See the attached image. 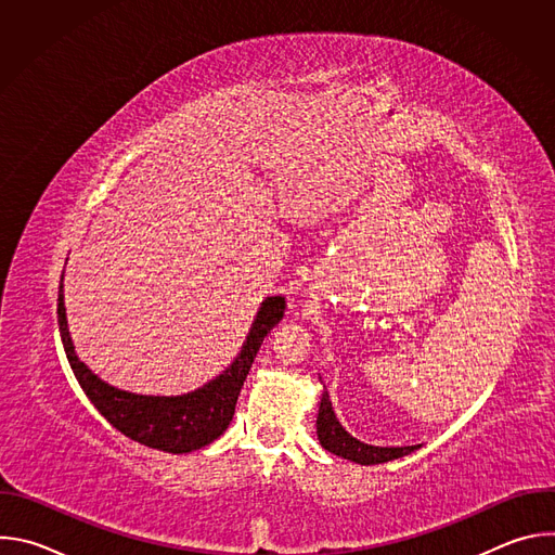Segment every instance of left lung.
Returning <instances> with one entry per match:
<instances>
[{
	"label": "left lung",
	"mask_w": 555,
	"mask_h": 555,
	"mask_svg": "<svg viewBox=\"0 0 555 555\" xmlns=\"http://www.w3.org/2000/svg\"><path fill=\"white\" fill-rule=\"evenodd\" d=\"M315 435H319V441L325 450H330L336 456L360 463V465L386 463V461H392V459L406 456V454L415 452L417 448H422V446L382 448V446H371V443H364V441L356 439L338 422V417L334 413V406H332V400H330V392L325 390V386H323L321 404H319V417H315Z\"/></svg>",
	"instance_id": "left-lung-1"
}]
</instances>
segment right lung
<instances>
[{"label":"right lung","mask_w":555,"mask_h":555,"mask_svg":"<svg viewBox=\"0 0 555 555\" xmlns=\"http://www.w3.org/2000/svg\"><path fill=\"white\" fill-rule=\"evenodd\" d=\"M59 332L67 362L94 404V409L125 437L171 454H186L212 443L232 422L236 398L250 373L263 338L285 313V296H268L250 327V334L232 364L215 379L184 395H140L101 379L74 351L63 302V276L59 289Z\"/></svg>","instance_id":"obj_1"}]
</instances>
